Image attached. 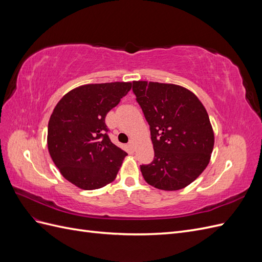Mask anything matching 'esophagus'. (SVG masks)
Instances as JSON below:
<instances>
[{
    "mask_svg": "<svg viewBox=\"0 0 262 262\" xmlns=\"http://www.w3.org/2000/svg\"><path fill=\"white\" fill-rule=\"evenodd\" d=\"M128 146H129V148H130L131 150H134V149H136V142H134V140H131V141L129 142Z\"/></svg>",
    "mask_w": 262,
    "mask_h": 262,
    "instance_id": "esophagus-1",
    "label": "esophagus"
}]
</instances>
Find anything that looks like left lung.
<instances>
[{
  "label": "left lung",
  "mask_w": 262,
  "mask_h": 262,
  "mask_svg": "<svg viewBox=\"0 0 262 262\" xmlns=\"http://www.w3.org/2000/svg\"><path fill=\"white\" fill-rule=\"evenodd\" d=\"M133 93L149 124L154 160L142 165L148 185L175 191L191 184L207 168L214 146L209 115L185 87L134 81Z\"/></svg>",
  "instance_id": "8db88e82"
}]
</instances>
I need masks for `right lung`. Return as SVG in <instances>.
Returning a JSON list of instances; mask_svg holds the SVG:
<instances>
[{
  "label": "right lung",
  "instance_id": "right-lung-1",
  "mask_svg": "<svg viewBox=\"0 0 262 262\" xmlns=\"http://www.w3.org/2000/svg\"><path fill=\"white\" fill-rule=\"evenodd\" d=\"M131 87V82L82 85L54 107L47 137L49 154L62 176L76 187L99 189L117 177L128 154L110 141L105 118Z\"/></svg>",
  "mask_w": 262,
  "mask_h": 262
}]
</instances>
